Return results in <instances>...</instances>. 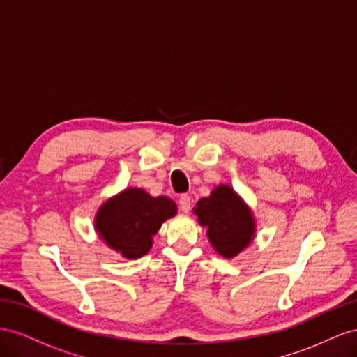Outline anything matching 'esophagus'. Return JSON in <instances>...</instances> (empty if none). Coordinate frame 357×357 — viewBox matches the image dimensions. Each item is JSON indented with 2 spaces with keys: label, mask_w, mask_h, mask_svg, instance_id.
<instances>
[{
  "label": "esophagus",
  "mask_w": 357,
  "mask_h": 357,
  "mask_svg": "<svg viewBox=\"0 0 357 357\" xmlns=\"http://www.w3.org/2000/svg\"><path fill=\"white\" fill-rule=\"evenodd\" d=\"M179 208L184 213H188L191 209V199L188 195H182L179 197Z\"/></svg>",
  "instance_id": "esophagus-1"
}]
</instances>
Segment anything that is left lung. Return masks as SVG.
<instances>
[{
	"mask_svg": "<svg viewBox=\"0 0 357 357\" xmlns=\"http://www.w3.org/2000/svg\"><path fill=\"white\" fill-rule=\"evenodd\" d=\"M192 212L206 227L211 245L220 256L231 259L245 250L256 233L250 208L229 185H218L209 197H202Z\"/></svg>",
	"mask_w": 357,
	"mask_h": 357,
	"instance_id": "obj_1",
	"label": "left lung"
}]
</instances>
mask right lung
<instances>
[{
	"label": "right lung",
	"instance_id": "obj_1",
	"mask_svg": "<svg viewBox=\"0 0 357 357\" xmlns=\"http://www.w3.org/2000/svg\"><path fill=\"white\" fill-rule=\"evenodd\" d=\"M176 212V203L166 196L152 197L142 188H127L100 206L96 230L122 257L139 259L151 250L161 224Z\"/></svg>",
	"mask_w": 357,
	"mask_h": 357
}]
</instances>
